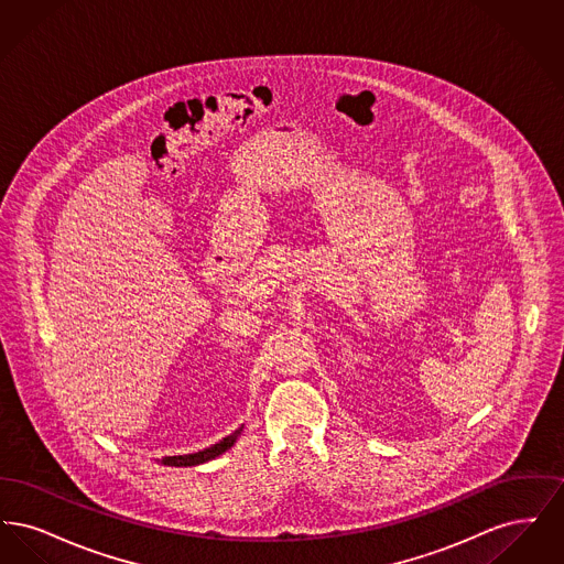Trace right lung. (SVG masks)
Returning a JSON list of instances; mask_svg holds the SVG:
<instances>
[{
	"label": "right lung",
	"instance_id": "right-lung-1",
	"mask_svg": "<svg viewBox=\"0 0 564 564\" xmlns=\"http://www.w3.org/2000/svg\"><path fill=\"white\" fill-rule=\"evenodd\" d=\"M241 430L235 431L232 435L224 437L221 442H217V444L209 446V448H205V451H200V453H194V455L164 456L161 463L162 465H169V467H192V465L207 463V460H212L215 456L224 455L228 448H232V446H235V442H237V437H239V433H241Z\"/></svg>",
	"mask_w": 564,
	"mask_h": 564
}]
</instances>
